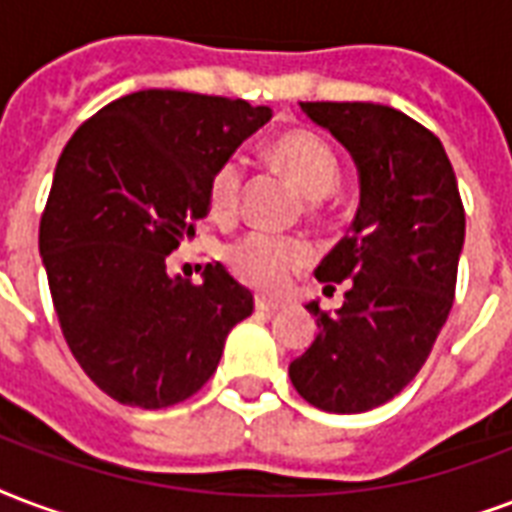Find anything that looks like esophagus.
Masks as SVG:
<instances>
[{"mask_svg": "<svg viewBox=\"0 0 512 512\" xmlns=\"http://www.w3.org/2000/svg\"><path fill=\"white\" fill-rule=\"evenodd\" d=\"M255 308H257V311H265V314H271V311H279V308H282V303H279V300L257 298L255 300Z\"/></svg>", "mask_w": 512, "mask_h": 512, "instance_id": "esophagus-1", "label": "esophagus"}]
</instances>
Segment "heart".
<instances>
[{
    "instance_id": "b5f03b06",
    "label": "heart",
    "mask_w": 512,
    "mask_h": 512,
    "mask_svg": "<svg viewBox=\"0 0 512 512\" xmlns=\"http://www.w3.org/2000/svg\"><path fill=\"white\" fill-rule=\"evenodd\" d=\"M273 158L308 198H325L338 185V158L330 144L306 131L284 134L273 144ZM244 158L230 155L209 179V212L214 220L230 222L239 212L244 187ZM311 260L306 241L271 233H249L228 252V263L241 282L263 292H279L298 268Z\"/></svg>"
}]
</instances>
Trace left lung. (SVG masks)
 <instances>
[{
	"label": "left lung",
	"mask_w": 512,
	"mask_h": 512,
	"mask_svg": "<svg viewBox=\"0 0 512 512\" xmlns=\"http://www.w3.org/2000/svg\"><path fill=\"white\" fill-rule=\"evenodd\" d=\"M311 123L341 142L360 177V206L317 265L343 306L306 303L319 333L290 362L292 386L319 411L365 413L411 384L446 325L464 247L454 169L432 131L368 101H306Z\"/></svg>",
	"instance_id": "8db88e82"
}]
</instances>
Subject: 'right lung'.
<instances>
[{
    "instance_id": "obj_1",
    "label": "right lung",
    "mask_w": 512,
    "mask_h": 512,
    "mask_svg": "<svg viewBox=\"0 0 512 512\" xmlns=\"http://www.w3.org/2000/svg\"><path fill=\"white\" fill-rule=\"evenodd\" d=\"M271 115L150 88L99 109L61 152L39 255L74 360L117 403L158 411L193 397L252 314L225 265L190 284L166 260L209 212L214 169Z\"/></svg>"
}]
</instances>
